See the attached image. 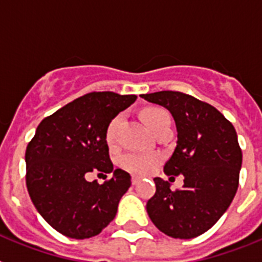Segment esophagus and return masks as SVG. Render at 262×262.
I'll list each match as a JSON object with an SVG mask.
<instances>
[{
	"label": "esophagus",
	"mask_w": 262,
	"mask_h": 262,
	"mask_svg": "<svg viewBox=\"0 0 262 262\" xmlns=\"http://www.w3.org/2000/svg\"><path fill=\"white\" fill-rule=\"evenodd\" d=\"M131 181H133V185H138L139 181H140V178H139L138 176H133V180H131Z\"/></svg>",
	"instance_id": "esophagus-1"
}]
</instances>
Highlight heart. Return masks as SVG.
I'll return each instance as SVG.
<instances>
[{
    "mask_svg": "<svg viewBox=\"0 0 262 262\" xmlns=\"http://www.w3.org/2000/svg\"><path fill=\"white\" fill-rule=\"evenodd\" d=\"M143 118H144L145 123L152 133H155L157 128L164 126L165 123H170V117H169L168 111L161 107H148L143 111ZM123 119V114H119L111 120L108 124L107 131H106V140L108 143H113L117 135L118 127L120 122ZM160 161V157L154 154H127L120 159V165L123 166L126 170L134 173V174L145 176L152 173L156 169L157 164Z\"/></svg>",
    "mask_w": 262,
    "mask_h": 262,
    "instance_id": "heart-1",
    "label": "heart"
}]
</instances>
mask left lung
I'll use <instances>...</instances> for the list:
<instances>
[{
    "instance_id": "8db88e82",
    "label": "left lung",
    "mask_w": 262,
    "mask_h": 262,
    "mask_svg": "<svg viewBox=\"0 0 262 262\" xmlns=\"http://www.w3.org/2000/svg\"><path fill=\"white\" fill-rule=\"evenodd\" d=\"M165 107L177 128V145L164 166L166 176H184V187L155 177L156 193L147 202L155 226L174 239H193L227 211L239 186L243 155L232 124L215 107L181 92L143 94Z\"/></svg>"
}]
</instances>
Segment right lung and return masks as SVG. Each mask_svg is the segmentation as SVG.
<instances>
[{
	"label": "right lung",
	"instance_id": "obj_1",
	"mask_svg": "<svg viewBox=\"0 0 262 262\" xmlns=\"http://www.w3.org/2000/svg\"><path fill=\"white\" fill-rule=\"evenodd\" d=\"M136 96L94 92L41 120L26 149V185L39 214L71 239L98 235L117 215L131 176L114 169L106 131ZM98 171L113 177L103 184L86 180Z\"/></svg>",
	"mask_w": 262,
	"mask_h": 262
}]
</instances>
